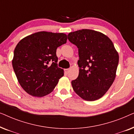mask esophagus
<instances>
[{"label":"esophagus","mask_w":134,"mask_h":134,"mask_svg":"<svg viewBox=\"0 0 134 134\" xmlns=\"http://www.w3.org/2000/svg\"><path fill=\"white\" fill-rule=\"evenodd\" d=\"M64 71H65V73L66 74H68L69 72V69H65V70H64Z\"/></svg>","instance_id":"34e87169"}]
</instances>
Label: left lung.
<instances>
[{
  "instance_id": "1",
  "label": "left lung",
  "mask_w": 134,
  "mask_h": 134,
  "mask_svg": "<svg viewBox=\"0 0 134 134\" xmlns=\"http://www.w3.org/2000/svg\"><path fill=\"white\" fill-rule=\"evenodd\" d=\"M69 41L77 47L79 76L71 82L80 98L93 101L102 98L116 77L118 53L110 39L103 34L82 29L68 35Z\"/></svg>"
}]
</instances>
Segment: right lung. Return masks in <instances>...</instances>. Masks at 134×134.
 <instances>
[{"label":"right lung","mask_w":134,"mask_h":134,"mask_svg":"<svg viewBox=\"0 0 134 134\" xmlns=\"http://www.w3.org/2000/svg\"><path fill=\"white\" fill-rule=\"evenodd\" d=\"M63 33L39 32L22 39L14 49L12 65L18 82L31 96L43 97L54 90L64 75L57 66L56 50L66 43Z\"/></svg>","instance_id":"obj_1"}]
</instances>
